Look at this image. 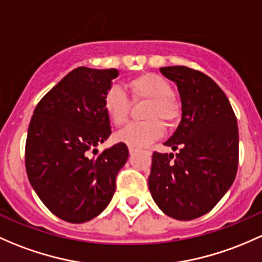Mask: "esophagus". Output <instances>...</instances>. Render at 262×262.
I'll list each match as a JSON object with an SVG mask.
<instances>
[{
  "instance_id": "obj_1",
  "label": "esophagus",
  "mask_w": 262,
  "mask_h": 262,
  "mask_svg": "<svg viewBox=\"0 0 262 262\" xmlns=\"http://www.w3.org/2000/svg\"><path fill=\"white\" fill-rule=\"evenodd\" d=\"M137 153V149H134V148H132V147H129V154H130L132 157L134 156V154Z\"/></svg>"
}]
</instances>
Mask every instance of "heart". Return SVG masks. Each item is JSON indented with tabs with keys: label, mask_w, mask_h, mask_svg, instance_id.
I'll return each mask as SVG.
<instances>
[{
	"label": "heart",
	"mask_w": 262,
	"mask_h": 262,
	"mask_svg": "<svg viewBox=\"0 0 262 262\" xmlns=\"http://www.w3.org/2000/svg\"><path fill=\"white\" fill-rule=\"evenodd\" d=\"M133 100L147 99L144 112L145 122L130 123L115 134L118 142L132 148H143L152 144L163 136L164 123L173 124L181 115V105L177 99L172 96V86L169 81L156 73H144L126 82ZM103 106L110 122L122 125L128 119L130 112V101L122 89L110 88L103 98Z\"/></svg>",
	"instance_id": "b5f03b06"
}]
</instances>
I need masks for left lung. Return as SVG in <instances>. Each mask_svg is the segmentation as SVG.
I'll list each match as a JSON object with an SVG mask.
<instances>
[{"mask_svg":"<svg viewBox=\"0 0 262 262\" xmlns=\"http://www.w3.org/2000/svg\"><path fill=\"white\" fill-rule=\"evenodd\" d=\"M159 70L177 85L182 119L164 143L178 152L153 153L148 186L167 216L189 221L210 212L235 181L237 119L227 96L210 76L187 66Z\"/></svg>","mask_w":262,"mask_h":262,"instance_id":"8db88e82","label":"left lung"}]
</instances>
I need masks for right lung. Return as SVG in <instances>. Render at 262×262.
Wrapping results in <instances>:
<instances>
[{
    "instance_id": "1",
    "label": "right lung",
    "mask_w": 262,
    "mask_h": 262,
    "mask_svg": "<svg viewBox=\"0 0 262 262\" xmlns=\"http://www.w3.org/2000/svg\"><path fill=\"white\" fill-rule=\"evenodd\" d=\"M118 75L117 69H74L38 101L30 122L27 177L43 205L71 224L105 210L129 157L124 143L92 157L112 134L103 98Z\"/></svg>"
}]
</instances>
